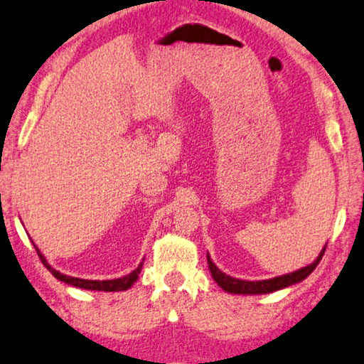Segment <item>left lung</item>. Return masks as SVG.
<instances>
[{"label":"left lung","instance_id":"1","mask_svg":"<svg viewBox=\"0 0 364 364\" xmlns=\"http://www.w3.org/2000/svg\"><path fill=\"white\" fill-rule=\"evenodd\" d=\"M324 250L326 246L323 247L321 252L318 254V257L314 260V262L309 264L307 267H302L296 272L286 273V275H279L275 278H269V279H259V282H247V279H240V278H233L227 273L218 269V265L213 262L211 256L208 252V267L209 272H211V277L214 278V282L218 283L222 289L225 292H230V294H247V296H257V294H269V292H275L279 289L288 288V286L297 284L304 282L311 272L316 269V265L320 264V260L324 254Z\"/></svg>","mask_w":364,"mask_h":364}]
</instances>
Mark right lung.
Returning <instances> with one entry per match:
<instances>
[{
  "mask_svg": "<svg viewBox=\"0 0 364 364\" xmlns=\"http://www.w3.org/2000/svg\"><path fill=\"white\" fill-rule=\"evenodd\" d=\"M35 250L38 252V256H40L43 265L46 267V269L53 273V275L60 279V282L67 283L70 286H75V288H81V289H87V291H104V292H118V291H127L131 288V286L137 282L139 278V273L142 270V265L144 262H140L139 267L136 270H132L129 275L126 277H121V278H114V279H82V278H75V277H68V275H63L59 270H55L54 267H50L48 264L46 257L43 256L41 251L38 250L36 245H35Z\"/></svg>",
  "mask_w": 364,
  "mask_h": 364,
  "instance_id": "right-lung-1",
  "label": "right lung"
}]
</instances>
